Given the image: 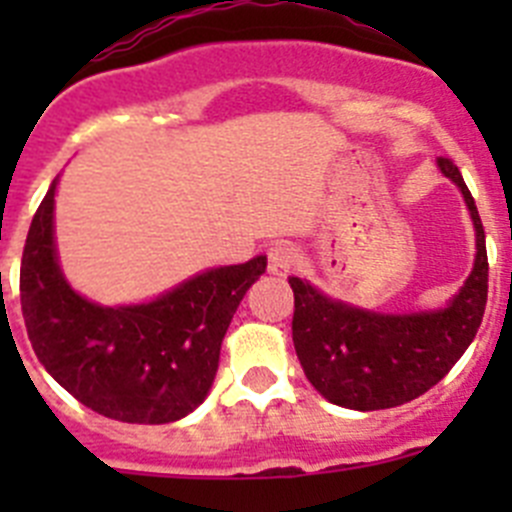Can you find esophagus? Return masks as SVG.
Wrapping results in <instances>:
<instances>
[{"label":"esophagus","instance_id":"1","mask_svg":"<svg viewBox=\"0 0 512 512\" xmlns=\"http://www.w3.org/2000/svg\"><path fill=\"white\" fill-rule=\"evenodd\" d=\"M297 251L292 243H274L269 248V271L274 277H287L289 271L295 269Z\"/></svg>","mask_w":512,"mask_h":512}]
</instances>
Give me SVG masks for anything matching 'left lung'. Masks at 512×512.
<instances>
[{
	"instance_id": "1",
	"label": "left lung",
	"mask_w": 512,
	"mask_h": 512,
	"mask_svg": "<svg viewBox=\"0 0 512 512\" xmlns=\"http://www.w3.org/2000/svg\"><path fill=\"white\" fill-rule=\"evenodd\" d=\"M438 166L461 189L477 230L474 269L449 307L420 315H379L328 300L302 279L289 277L297 359L312 387L333 405L351 410L405 405L441 382L477 336L490 271L485 228L454 161L441 156Z\"/></svg>"
}]
</instances>
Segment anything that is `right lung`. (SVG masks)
<instances>
[{
    "mask_svg": "<svg viewBox=\"0 0 512 512\" xmlns=\"http://www.w3.org/2000/svg\"><path fill=\"white\" fill-rule=\"evenodd\" d=\"M56 182L27 230L20 302L35 356L63 390L104 418L174 423L207 397L220 343L266 256L220 266L148 305L102 307L66 284L53 248Z\"/></svg>",
    "mask_w": 512,
    "mask_h": 512,
    "instance_id": "obj_1",
    "label": "right lung"
}]
</instances>
